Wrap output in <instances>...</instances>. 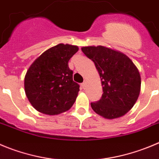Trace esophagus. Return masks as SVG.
<instances>
[{
    "mask_svg": "<svg viewBox=\"0 0 159 159\" xmlns=\"http://www.w3.org/2000/svg\"><path fill=\"white\" fill-rule=\"evenodd\" d=\"M81 88L84 89V88H85V87H86V83H85V82L81 83Z\"/></svg>",
    "mask_w": 159,
    "mask_h": 159,
    "instance_id": "obj_1",
    "label": "esophagus"
}]
</instances>
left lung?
<instances>
[{"instance_id":"left-lung-1","label":"left lung","mask_w":159,"mask_h":159,"mask_svg":"<svg viewBox=\"0 0 159 159\" xmlns=\"http://www.w3.org/2000/svg\"><path fill=\"white\" fill-rule=\"evenodd\" d=\"M81 51L95 63L103 86L99 101L91 103L96 114L107 119L120 118L132 109L140 92L139 70L124 53L104 46L82 47Z\"/></svg>"}]
</instances>
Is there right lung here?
Here are the masks:
<instances>
[{"label":"right lung","mask_w":159,"mask_h":159,"mask_svg":"<svg viewBox=\"0 0 159 159\" xmlns=\"http://www.w3.org/2000/svg\"><path fill=\"white\" fill-rule=\"evenodd\" d=\"M78 47L59 44L42 53L26 74V97L39 112L48 115L68 111L76 100L79 84L73 81L68 62Z\"/></svg>","instance_id":"add662e5"}]
</instances>
